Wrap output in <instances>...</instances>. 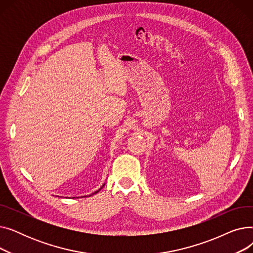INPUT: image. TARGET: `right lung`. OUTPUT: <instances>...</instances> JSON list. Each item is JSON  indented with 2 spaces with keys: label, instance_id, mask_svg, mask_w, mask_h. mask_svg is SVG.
Returning a JSON list of instances; mask_svg holds the SVG:
<instances>
[{
  "label": "right lung",
  "instance_id": "right-lung-1",
  "mask_svg": "<svg viewBox=\"0 0 253 253\" xmlns=\"http://www.w3.org/2000/svg\"><path fill=\"white\" fill-rule=\"evenodd\" d=\"M104 184H105V182H104V183L101 185V187H100V188H99L97 191H95L94 193H92V194H90V195H86V196H81V197H90V196H92V195L97 194V193H98V192H99V191H100V190H101V189L104 187ZM65 198H68V197H65ZM74 198H79V197H73V199H74Z\"/></svg>",
  "mask_w": 253,
  "mask_h": 253
}]
</instances>
